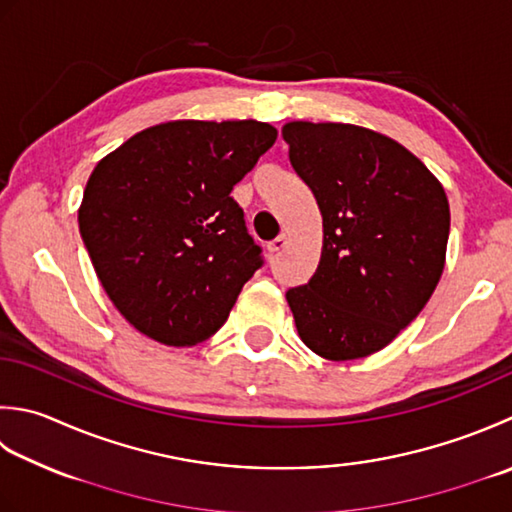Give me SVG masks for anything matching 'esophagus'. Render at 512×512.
<instances>
[{"mask_svg":"<svg viewBox=\"0 0 512 512\" xmlns=\"http://www.w3.org/2000/svg\"><path fill=\"white\" fill-rule=\"evenodd\" d=\"M286 244H288V237L286 235H279L277 239H273V242H270V253H279V250H284L286 248Z\"/></svg>","mask_w":512,"mask_h":512,"instance_id":"esophagus-1","label":"esophagus"}]
</instances>
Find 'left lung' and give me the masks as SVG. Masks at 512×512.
Here are the masks:
<instances>
[{"mask_svg": "<svg viewBox=\"0 0 512 512\" xmlns=\"http://www.w3.org/2000/svg\"><path fill=\"white\" fill-rule=\"evenodd\" d=\"M282 135L324 226L315 275L286 290L297 333L335 362L373 355L422 313L442 277L444 188L402 144L362 126L290 122Z\"/></svg>", "mask_w": 512, "mask_h": 512, "instance_id": "obj_1", "label": "left lung"}]
</instances>
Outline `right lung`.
I'll list each match as a JSON object with an SVG mask.
<instances>
[{
  "mask_svg": "<svg viewBox=\"0 0 512 512\" xmlns=\"http://www.w3.org/2000/svg\"><path fill=\"white\" fill-rule=\"evenodd\" d=\"M275 139L255 119H182L142 130L95 166L79 233L110 302L139 333L195 346L224 326L264 264L230 190Z\"/></svg>",
  "mask_w": 512,
  "mask_h": 512,
  "instance_id": "1",
  "label": "right lung"
}]
</instances>
